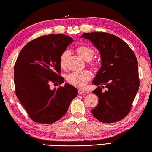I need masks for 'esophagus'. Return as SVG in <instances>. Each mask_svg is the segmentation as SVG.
<instances>
[{"label":"esophagus","mask_w":152,"mask_h":152,"mask_svg":"<svg viewBox=\"0 0 152 152\" xmlns=\"http://www.w3.org/2000/svg\"><path fill=\"white\" fill-rule=\"evenodd\" d=\"M87 92L85 91V90H83L82 89H78V94L79 95H85L86 94Z\"/></svg>","instance_id":"1"}]
</instances>
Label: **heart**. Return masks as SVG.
Returning a JSON list of instances; mask_svg holds the SVG:
<instances>
[{
	"label": "heart",
	"mask_w": 152,
	"mask_h": 152,
	"mask_svg": "<svg viewBox=\"0 0 152 152\" xmlns=\"http://www.w3.org/2000/svg\"><path fill=\"white\" fill-rule=\"evenodd\" d=\"M77 52L79 56L83 59L89 61L94 56L95 51L93 48L87 46H80L77 48ZM68 51H65L61 54L59 59V64L61 68H64L65 66V61ZM90 65L91 66H95V63H91ZM91 79V74L87 70L75 71V72H70L66 75V80L69 84L72 85L77 88H82L85 86L87 82Z\"/></svg>",
	"instance_id": "obj_1"
}]
</instances>
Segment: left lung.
Instances as JSON below:
<instances>
[{
	"instance_id": "obj_1",
	"label": "left lung",
	"mask_w": 152,
	"mask_h": 152,
	"mask_svg": "<svg viewBox=\"0 0 152 152\" xmlns=\"http://www.w3.org/2000/svg\"><path fill=\"white\" fill-rule=\"evenodd\" d=\"M100 51L102 66L92 83L98 104L92 114L102 123H114L126 117L139 88L138 61L133 51L121 38L107 33H83ZM106 88L104 91L102 89Z\"/></svg>"
}]
</instances>
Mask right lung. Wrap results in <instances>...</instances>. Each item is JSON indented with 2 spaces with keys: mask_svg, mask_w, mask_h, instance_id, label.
<instances>
[{
  "mask_svg": "<svg viewBox=\"0 0 152 152\" xmlns=\"http://www.w3.org/2000/svg\"><path fill=\"white\" fill-rule=\"evenodd\" d=\"M72 38L64 34H48L31 40L23 48L15 61V94L31 119L51 124L65 114L78 90L65 83L51 90L50 83L64 82L60 57Z\"/></svg>",
  "mask_w": 152,
  "mask_h": 152,
  "instance_id": "add662e5",
  "label": "right lung"
}]
</instances>
